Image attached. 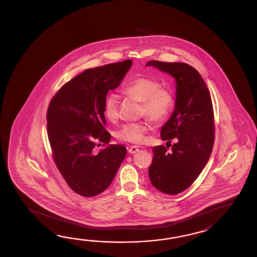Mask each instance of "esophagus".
Here are the masks:
<instances>
[{
	"label": "esophagus",
	"instance_id": "1",
	"mask_svg": "<svg viewBox=\"0 0 257 257\" xmlns=\"http://www.w3.org/2000/svg\"><path fill=\"white\" fill-rule=\"evenodd\" d=\"M139 147L138 146H131L130 149H128V153H131V154H134V153H136L137 152H139Z\"/></svg>",
	"mask_w": 257,
	"mask_h": 257
}]
</instances>
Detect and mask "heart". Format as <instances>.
I'll list each match as a JSON object with an SVG mask.
<instances>
[{
	"label": "heart",
	"mask_w": 257,
	"mask_h": 257,
	"mask_svg": "<svg viewBox=\"0 0 257 257\" xmlns=\"http://www.w3.org/2000/svg\"><path fill=\"white\" fill-rule=\"evenodd\" d=\"M124 93L142 101V114L147 115L151 120L161 122L169 115L173 107L174 98L168 90L160 88L157 81L148 77H138L127 82L123 88ZM119 97L111 93L105 100L104 114L109 121H115L118 117ZM149 126L144 122L126 124L117 132V138L131 143H142L145 140V134Z\"/></svg>",
	"instance_id": "b5f03b06"
}]
</instances>
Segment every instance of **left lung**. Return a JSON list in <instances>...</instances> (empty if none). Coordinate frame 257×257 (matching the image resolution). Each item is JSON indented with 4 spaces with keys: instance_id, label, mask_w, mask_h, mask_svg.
I'll use <instances>...</instances> for the list:
<instances>
[{
    "instance_id": "8db88e82",
    "label": "left lung",
    "mask_w": 257,
    "mask_h": 257,
    "mask_svg": "<svg viewBox=\"0 0 257 257\" xmlns=\"http://www.w3.org/2000/svg\"><path fill=\"white\" fill-rule=\"evenodd\" d=\"M153 66L175 80V110L161 130L163 141L176 139L168 148H153L149 176L153 186L168 195L186 190L208 163L214 143V114L211 97L199 72L182 62L151 60ZM171 147V146H170Z\"/></svg>"
}]
</instances>
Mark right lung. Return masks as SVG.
Listing matches in <instances>:
<instances>
[{
  "mask_svg": "<svg viewBox=\"0 0 257 257\" xmlns=\"http://www.w3.org/2000/svg\"><path fill=\"white\" fill-rule=\"evenodd\" d=\"M132 60L88 69L60 88L49 103L48 136L53 160L68 186L92 197L111 185L126 157L122 145L108 144L104 104L109 90L119 86Z\"/></svg>",
  "mask_w": 257,
  "mask_h": 257,
  "instance_id": "1",
  "label": "right lung"
}]
</instances>
